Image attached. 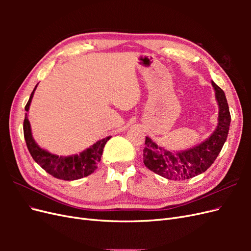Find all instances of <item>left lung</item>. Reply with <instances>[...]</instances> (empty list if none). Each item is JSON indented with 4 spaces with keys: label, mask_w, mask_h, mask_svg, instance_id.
<instances>
[{
    "label": "left lung",
    "mask_w": 251,
    "mask_h": 251,
    "mask_svg": "<svg viewBox=\"0 0 251 251\" xmlns=\"http://www.w3.org/2000/svg\"><path fill=\"white\" fill-rule=\"evenodd\" d=\"M211 85L219 107L218 125L214 133L198 146L173 153L146 137L143 163L149 170L169 180L183 181L198 176L214 163L227 139L231 118L224 91L212 80Z\"/></svg>",
    "instance_id": "8db88e82"
}]
</instances>
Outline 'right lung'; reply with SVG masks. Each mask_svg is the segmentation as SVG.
<instances>
[{
  "mask_svg": "<svg viewBox=\"0 0 251 251\" xmlns=\"http://www.w3.org/2000/svg\"><path fill=\"white\" fill-rule=\"evenodd\" d=\"M36 87L37 85L33 89L25 107L26 114L24 119V126H23L24 127L25 141L30 155L32 156L33 160L43 170H45L51 176L57 179L72 181L89 176V175L94 173V171L97 169V164L100 163L101 159L103 148L107 141L111 138V136L98 140L93 146L80 151L79 154L70 156L55 155L42 149L32 137L31 126H30V123L28 120V111Z\"/></svg>",
  "mask_w": 251,
  "mask_h": 251,
  "instance_id": "obj_1",
  "label": "right lung"
}]
</instances>
